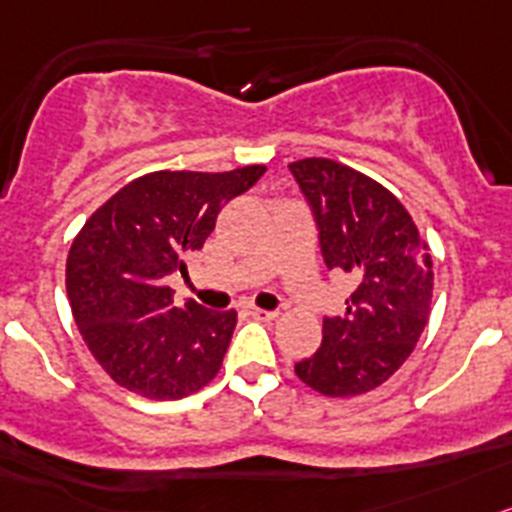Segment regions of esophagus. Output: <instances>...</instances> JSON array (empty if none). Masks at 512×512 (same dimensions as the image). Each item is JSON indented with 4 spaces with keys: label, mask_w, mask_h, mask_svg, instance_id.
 <instances>
[{
    "label": "esophagus",
    "mask_w": 512,
    "mask_h": 512,
    "mask_svg": "<svg viewBox=\"0 0 512 512\" xmlns=\"http://www.w3.org/2000/svg\"><path fill=\"white\" fill-rule=\"evenodd\" d=\"M250 316L257 321H273V319H278V311H267V308H250Z\"/></svg>",
    "instance_id": "1"
}]
</instances>
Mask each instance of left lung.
<instances>
[{
	"mask_svg": "<svg viewBox=\"0 0 512 512\" xmlns=\"http://www.w3.org/2000/svg\"><path fill=\"white\" fill-rule=\"evenodd\" d=\"M288 168L311 206L326 267L354 283L344 316H324L321 347L296 362V375L329 398L362 395L403 365L426 329L431 255L405 206L365 173L326 158Z\"/></svg>",
	"mask_w": 512,
	"mask_h": 512,
	"instance_id": "8db88e82",
	"label": "left lung"
}]
</instances>
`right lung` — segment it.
<instances>
[{
    "instance_id": "add662e5",
    "label": "right lung",
    "mask_w": 512,
    "mask_h": 512,
    "mask_svg": "<svg viewBox=\"0 0 512 512\" xmlns=\"http://www.w3.org/2000/svg\"><path fill=\"white\" fill-rule=\"evenodd\" d=\"M262 165L229 173L158 170L119 188L73 239L66 290L86 347L117 385L178 400L222 367L234 311L176 306L170 275H186L224 204L250 191Z\"/></svg>"
}]
</instances>
